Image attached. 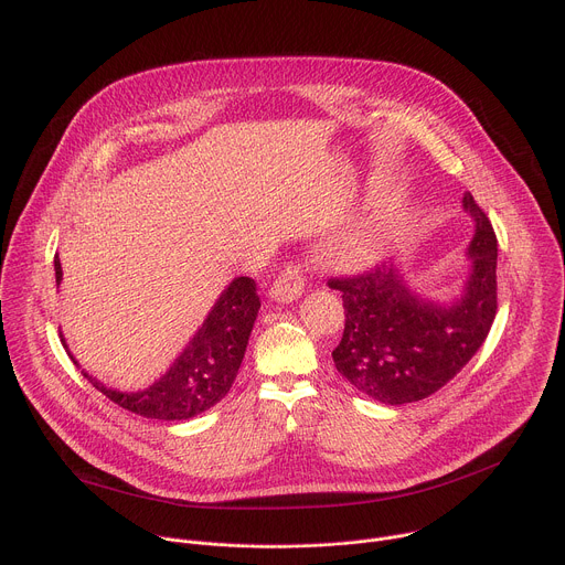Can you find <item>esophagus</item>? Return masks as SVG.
Listing matches in <instances>:
<instances>
[{
    "mask_svg": "<svg viewBox=\"0 0 565 565\" xmlns=\"http://www.w3.org/2000/svg\"><path fill=\"white\" fill-rule=\"evenodd\" d=\"M306 275L299 262H290L270 286V297L277 301H292L303 292Z\"/></svg>",
    "mask_w": 565,
    "mask_h": 565,
    "instance_id": "esophagus-1",
    "label": "esophagus"
}]
</instances>
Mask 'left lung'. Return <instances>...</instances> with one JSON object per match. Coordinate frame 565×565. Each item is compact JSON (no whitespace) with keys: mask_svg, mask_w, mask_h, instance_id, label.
<instances>
[{"mask_svg":"<svg viewBox=\"0 0 565 565\" xmlns=\"http://www.w3.org/2000/svg\"><path fill=\"white\" fill-rule=\"evenodd\" d=\"M462 207L476 221L467 248L471 273L449 306L409 290L393 266L333 277L347 324L333 351L338 371L384 405H407L443 388L486 342L497 317V234L473 196Z\"/></svg>","mask_w":565,"mask_h":565,"instance_id":"obj_1","label":"left lung"}]
</instances>
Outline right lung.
<instances>
[{"label": "right lung", "instance_id": "add662e5", "mask_svg": "<svg viewBox=\"0 0 565 565\" xmlns=\"http://www.w3.org/2000/svg\"><path fill=\"white\" fill-rule=\"evenodd\" d=\"M55 281H62V266L55 257ZM257 284L250 277H236L218 297L203 327L196 331L185 351L177 358L170 371L151 386L122 393L107 388L103 382L83 375L118 407L156 420H190L223 399L238 373L241 360L259 312ZM71 355V353H68ZM73 364L75 358L71 355Z\"/></svg>", "mask_w": 565, "mask_h": 565}]
</instances>
